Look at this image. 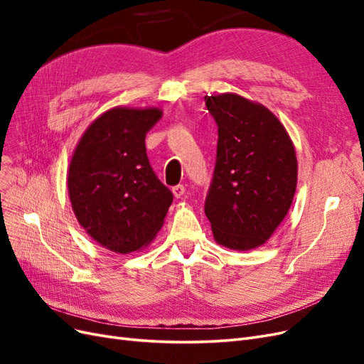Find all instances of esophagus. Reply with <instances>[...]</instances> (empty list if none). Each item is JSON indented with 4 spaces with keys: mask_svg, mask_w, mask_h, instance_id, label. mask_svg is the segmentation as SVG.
I'll return each instance as SVG.
<instances>
[{
    "mask_svg": "<svg viewBox=\"0 0 364 364\" xmlns=\"http://www.w3.org/2000/svg\"><path fill=\"white\" fill-rule=\"evenodd\" d=\"M171 191H173L176 199H179V197H182L183 193H185V186L183 185H176V186H173Z\"/></svg>",
    "mask_w": 364,
    "mask_h": 364,
    "instance_id": "34e87169",
    "label": "esophagus"
}]
</instances>
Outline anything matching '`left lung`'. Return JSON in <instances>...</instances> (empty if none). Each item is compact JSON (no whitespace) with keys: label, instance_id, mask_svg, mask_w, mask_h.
Returning a JSON list of instances; mask_svg holds the SVG:
<instances>
[{"label":"left lung","instance_id":"8db88e82","mask_svg":"<svg viewBox=\"0 0 364 364\" xmlns=\"http://www.w3.org/2000/svg\"><path fill=\"white\" fill-rule=\"evenodd\" d=\"M205 105L218 127L205 214L218 245L255 249L270 238L293 202L294 147L267 107L237 94L205 97Z\"/></svg>","mask_w":364,"mask_h":364}]
</instances>
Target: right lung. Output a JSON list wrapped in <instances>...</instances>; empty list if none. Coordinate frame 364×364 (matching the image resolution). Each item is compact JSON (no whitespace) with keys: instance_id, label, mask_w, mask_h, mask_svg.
Here are the masks:
<instances>
[{"instance_id":"add662e5","label":"right lung","mask_w":364,"mask_h":364,"mask_svg":"<svg viewBox=\"0 0 364 364\" xmlns=\"http://www.w3.org/2000/svg\"><path fill=\"white\" fill-rule=\"evenodd\" d=\"M159 109L114 107L83 134L68 171L74 214L98 245L130 253L149 245L161 229L173 193L153 171L147 132Z\"/></svg>"}]
</instances>
